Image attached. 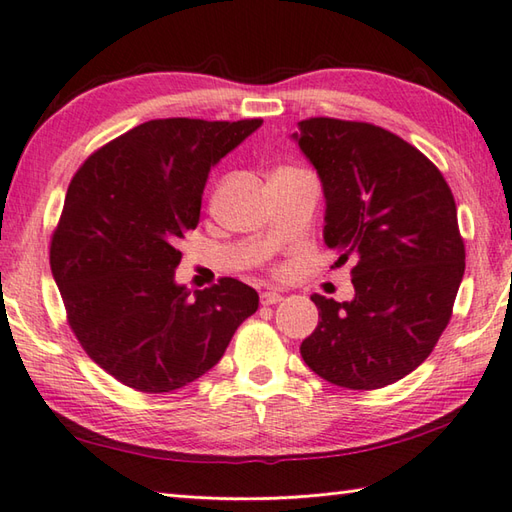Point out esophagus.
<instances>
[{"mask_svg": "<svg viewBox=\"0 0 512 512\" xmlns=\"http://www.w3.org/2000/svg\"><path fill=\"white\" fill-rule=\"evenodd\" d=\"M282 300H284L282 293H277V291H264V293H262V304H264V306L277 304V302H282Z\"/></svg>", "mask_w": 512, "mask_h": 512, "instance_id": "1", "label": "esophagus"}]
</instances>
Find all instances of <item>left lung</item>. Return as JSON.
<instances>
[{"instance_id": "1", "label": "left lung", "mask_w": 512, "mask_h": 512, "mask_svg": "<svg viewBox=\"0 0 512 512\" xmlns=\"http://www.w3.org/2000/svg\"><path fill=\"white\" fill-rule=\"evenodd\" d=\"M293 141L320 176L324 244L353 262L351 302L311 295L320 322L302 342L311 371L378 389L430 356L466 271L457 206L443 174L403 138L369 123L309 118Z\"/></svg>"}]
</instances>
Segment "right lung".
<instances>
[{"instance_id": "1", "label": "right lung", "mask_w": 512, "mask_h": 512, "mask_svg": "<svg viewBox=\"0 0 512 512\" xmlns=\"http://www.w3.org/2000/svg\"><path fill=\"white\" fill-rule=\"evenodd\" d=\"M262 118H163L100 147L73 176L51 239V273L87 356L145 394L181 389L224 356L259 306L224 277L176 284L179 239L194 230L208 174Z\"/></svg>"}]
</instances>
